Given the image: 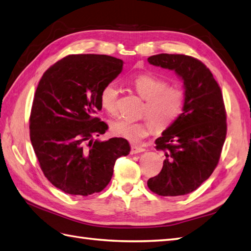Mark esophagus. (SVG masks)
<instances>
[{
    "label": "esophagus",
    "mask_w": 251,
    "mask_h": 251,
    "mask_svg": "<svg viewBox=\"0 0 251 251\" xmlns=\"http://www.w3.org/2000/svg\"><path fill=\"white\" fill-rule=\"evenodd\" d=\"M141 152H144V148L141 147V145H138V144H132L131 145V150H130L131 154H138V153H141Z\"/></svg>",
    "instance_id": "34e87169"
}]
</instances>
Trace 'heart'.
<instances>
[{
  "mask_svg": "<svg viewBox=\"0 0 251 251\" xmlns=\"http://www.w3.org/2000/svg\"><path fill=\"white\" fill-rule=\"evenodd\" d=\"M137 94L145 100L142 115L149 120L131 122L119 120L111 125L113 135L130 142H140L152 131H164L176 122L182 113L185 102V92L176 86H169L166 80L151 74H142L130 82ZM120 90L111 82L102 87L100 104L109 114H115Z\"/></svg>",
  "mask_w": 251,
  "mask_h": 251,
  "instance_id": "heart-1",
  "label": "heart"
}]
</instances>
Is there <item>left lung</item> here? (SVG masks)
Wrapping results in <instances>:
<instances>
[{
	"label": "left lung",
	"mask_w": 251,
	"mask_h": 251,
	"mask_svg": "<svg viewBox=\"0 0 251 251\" xmlns=\"http://www.w3.org/2000/svg\"><path fill=\"white\" fill-rule=\"evenodd\" d=\"M148 61L176 72L185 89L183 112L155 141L166 157L148 186L158 196L187 195L211 176L219 161L226 135L223 94L211 71L195 57L160 53Z\"/></svg>",
	"instance_id": "8db88e82"
}]
</instances>
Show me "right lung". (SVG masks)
Here are the masks:
<instances>
[{
    "instance_id": "right-lung-1",
    "label": "right lung",
    "mask_w": 251,
    "mask_h": 251,
    "mask_svg": "<svg viewBox=\"0 0 251 251\" xmlns=\"http://www.w3.org/2000/svg\"><path fill=\"white\" fill-rule=\"evenodd\" d=\"M102 54H73L47 69L35 92L30 138L45 176L65 194L89 196L111 180L116 159L130 152L124 138L94 140L108 125L94 115L100 92L123 69Z\"/></svg>"
}]
</instances>
